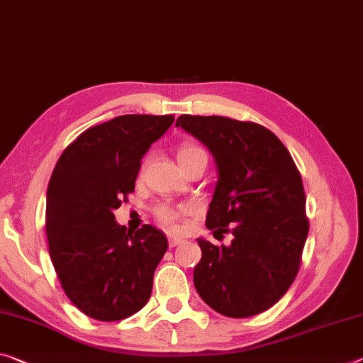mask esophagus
<instances>
[{"label": "esophagus", "instance_id": "obj_1", "mask_svg": "<svg viewBox=\"0 0 363 363\" xmlns=\"http://www.w3.org/2000/svg\"><path fill=\"white\" fill-rule=\"evenodd\" d=\"M184 242V239L181 238H176V235H168V244L169 247H177L179 244Z\"/></svg>", "mask_w": 363, "mask_h": 363}]
</instances>
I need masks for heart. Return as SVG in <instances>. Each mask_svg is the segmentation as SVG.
<instances>
[{"mask_svg":"<svg viewBox=\"0 0 363 363\" xmlns=\"http://www.w3.org/2000/svg\"><path fill=\"white\" fill-rule=\"evenodd\" d=\"M200 152H203L202 148H199L197 145H191V143H186V145H182L179 148V152H177V160L189 158V157H192V155L200 153ZM181 215H182L181 210L172 208V206H168V205H161L157 208L158 220L163 223L164 226H169V228L177 226V221H179Z\"/></svg>","mask_w":363,"mask_h":363,"instance_id":"heart-1","label":"heart"}]
</instances>
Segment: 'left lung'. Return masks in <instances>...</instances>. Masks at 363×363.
I'll return each mask as SVG.
<instances>
[{"instance_id": "obj_1", "label": "left lung", "mask_w": 363, "mask_h": 363, "mask_svg": "<svg viewBox=\"0 0 363 363\" xmlns=\"http://www.w3.org/2000/svg\"><path fill=\"white\" fill-rule=\"evenodd\" d=\"M176 128L208 148L216 164L206 228L231 233L229 245L197 239L194 286L206 306L245 318L273 307L301 267L308 234L302 177L272 130L223 116L177 118Z\"/></svg>"}]
</instances>
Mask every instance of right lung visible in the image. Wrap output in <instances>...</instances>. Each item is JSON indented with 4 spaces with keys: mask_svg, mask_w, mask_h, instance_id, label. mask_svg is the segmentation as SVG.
I'll list each match as a JSON object with an SVG mask.
<instances>
[{
    "mask_svg": "<svg viewBox=\"0 0 363 363\" xmlns=\"http://www.w3.org/2000/svg\"><path fill=\"white\" fill-rule=\"evenodd\" d=\"M172 121V114H124L94 125L62 152L51 174L50 257L66 296L90 318L124 320L152 296L168 240L150 224L132 234L113 211L134 191L143 155Z\"/></svg>",
    "mask_w": 363,
    "mask_h": 363,
    "instance_id": "1",
    "label": "right lung"
}]
</instances>
